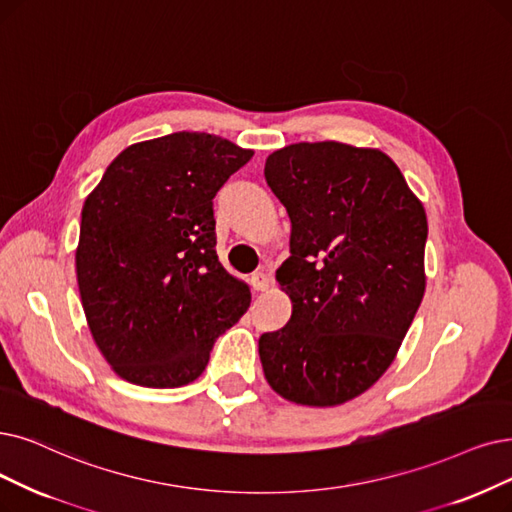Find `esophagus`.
Masks as SVG:
<instances>
[{"label": "esophagus", "mask_w": 512, "mask_h": 512, "mask_svg": "<svg viewBox=\"0 0 512 512\" xmlns=\"http://www.w3.org/2000/svg\"><path fill=\"white\" fill-rule=\"evenodd\" d=\"M252 285H254L256 292H267L273 285V279L267 271H258V273L252 275Z\"/></svg>", "instance_id": "obj_1"}]
</instances>
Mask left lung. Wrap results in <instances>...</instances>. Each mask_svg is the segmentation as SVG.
<instances>
[{
	"label": "left lung",
	"mask_w": 512,
	"mask_h": 512,
	"mask_svg": "<svg viewBox=\"0 0 512 512\" xmlns=\"http://www.w3.org/2000/svg\"><path fill=\"white\" fill-rule=\"evenodd\" d=\"M264 178L292 222L275 275L292 317L258 340L264 378L300 405L346 403L395 361L422 302L424 206L386 153L336 140L271 153Z\"/></svg>",
	"instance_id": "obj_1"
}]
</instances>
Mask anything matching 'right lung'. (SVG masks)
Segmentation results:
<instances>
[{
  "instance_id": "obj_1",
  "label": "right lung",
  "mask_w": 512,
  "mask_h": 512,
  "mask_svg": "<svg viewBox=\"0 0 512 512\" xmlns=\"http://www.w3.org/2000/svg\"><path fill=\"white\" fill-rule=\"evenodd\" d=\"M252 149L206 132L136 142L81 210L75 271L111 370L147 388L201 376L214 340L248 311V283L216 254L212 199Z\"/></svg>"
}]
</instances>
